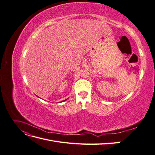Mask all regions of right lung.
I'll return each mask as SVG.
<instances>
[{
    "label": "right lung",
    "instance_id": "add662e5",
    "mask_svg": "<svg viewBox=\"0 0 155 155\" xmlns=\"http://www.w3.org/2000/svg\"><path fill=\"white\" fill-rule=\"evenodd\" d=\"M67 99H66V100H64V101H66Z\"/></svg>",
    "mask_w": 155,
    "mask_h": 155
}]
</instances>
